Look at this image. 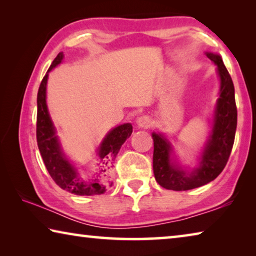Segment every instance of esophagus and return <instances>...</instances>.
<instances>
[{"mask_svg": "<svg viewBox=\"0 0 256 256\" xmlns=\"http://www.w3.org/2000/svg\"><path fill=\"white\" fill-rule=\"evenodd\" d=\"M136 124L138 128H148L151 126V124H152V120H151V118L148 115H141L140 118L136 120Z\"/></svg>", "mask_w": 256, "mask_h": 256, "instance_id": "obj_1", "label": "esophagus"}]
</instances>
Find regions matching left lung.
Segmentation results:
<instances>
[{"label":"left lung","instance_id":"left-lung-1","mask_svg":"<svg viewBox=\"0 0 256 256\" xmlns=\"http://www.w3.org/2000/svg\"><path fill=\"white\" fill-rule=\"evenodd\" d=\"M206 56L218 66L222 82L214 110V128L203 151L200 167L188 174L177 164H172L170 142L162 134L152 133L154 178L160 186L167 190H188L214 180L226 166L235 141L237 107L232 76L219 55L206 53Z\"/></svg>","mask_w":256,"mask_h":256}]
</instances>
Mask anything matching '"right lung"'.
Segmentation results:
<instances>
[{"instance_id":"obj_1","label":"right lung","mask_w":256,"mask_h":256,"mask_svg":"<svg viewBox=\"0 0 256 256\" xmlns=\"http://www.w3.org/2000/svg\"><path fill=\"white\" fill-rule=\"evenodd\" d=\"M63 53H60L52 62L48 71L42 78L37 94V124L36 136L38 149L53 180L60 188L76 196L102 194L107 188L110 175L114 167V160L120 146L132 134V125L123 124L112 128L99 146V162L92 178L86 180L68 162L60 151L55 128L52 123L46 105V84L48 72L62 62Z\"/></svg>"}]
</instances>
